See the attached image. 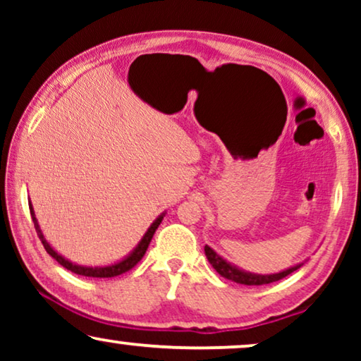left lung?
<instances>
[{
	"label": "left lung",
	"mask_w": 361,
	"mask_h": 361,
	"mask_svg": "<svg viewBox=\"0 0 361 361\" xmlns=\"http://www.w3.org/2000/svg\"><path fill=\"white\" fill-rule=\"evenodd\" d=\"M205 256L209 259V263L212 264L216 273H219L221 278L233 281V283L238 284H245V286H263V284H269L274 283V281H279L289 276L290 273H294L295 269H299L304 263H299L295 266H290V268L281 271V273H274V274H255L250 273V271H243L240 268H236L235 264L228 263V261L221 258L220 255H216V251L210 248L209 245H205Z\"/></svg>",
	"instance_id": "1"
}]
</instances>
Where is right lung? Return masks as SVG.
I'll use <instances>...</instances> for the list:
<instances>
[{
  "mask_svg": "<svg viewBox=\"0 0 361 361\" xmlns=\"http://www.w3.org/2000/svg\"><path fill=\"white\" fill-rule=\"evenodd\" d=\"M29 210H31V216H32L34 226H36L39 240L42 241L44 248H46L47 253L51 255L59 264H62L66 269L72 271V273H75V274H80V276H88V278H115V276H120L123 273H126V271H130L131 268H135V266L141 261L142 256H145L147 246H149L151 240H152V235H154V231L157 230V226L161 225V221L166 215V214H161L154 221H152L151 226L147 228V231L145 233V236H142L140 243L136 245V248L133 250L130 255L125 256L123 259L116 261V263H113V264H108V266H82V264L72 263V261H68L67 258H63L62 255H59L57 251L54 250L51 245H49V241L46 240V236H44V233H42L41 226H39V224H37L36 214H34L31 202H29Z\"/></svg>",
  "mask_w": 361,
  "mask_h": 361,
  "instance_id": "add662e5",
  "label": "right lung"
}]
</instances>
